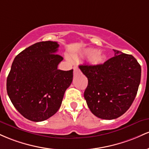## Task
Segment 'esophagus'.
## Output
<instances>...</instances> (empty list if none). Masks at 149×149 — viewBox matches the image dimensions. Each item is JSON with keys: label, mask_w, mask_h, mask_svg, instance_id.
Instances as JSON below:
<instances>
[{"label": "esophagus", "mask_w": 149, "mask_h": 149, "mask_svg": "<svg viewBox=\"0 0 149 149\" xmlns=\"http://www.w3.org/2000/svg\"><path fill=\"white\" fill-rule=\"evenodd\" d=\"M79 72V70L77 68H74V74H76V73Z\"/></svg>", "instance_id": "esophagus-1"}]
</instances>
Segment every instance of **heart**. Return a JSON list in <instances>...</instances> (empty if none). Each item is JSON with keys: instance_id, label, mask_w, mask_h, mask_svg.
Masks as SVG:
<instances>
[{"instance_id": "obj_1", "label": "heart", "mask_w": 149, "mask_h": 149, "mask_svg": "<svg viewBox=\"0 0 149 149\" xmlns=\"http://www.w3.org/2000/svg\"><path fill=\"white\" fill-rule=\"evenodd\" d=\"M81 56L85 58H90V61L93 64L99 65L102 64L104 62V57L101 53H98V51L93 48H86L81 52Z\"/></svg>"}]
</instances>
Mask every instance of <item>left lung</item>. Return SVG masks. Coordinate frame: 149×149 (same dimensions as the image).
Segmentation results:
<instances>
[{"label": "left lung", "instance_id": "1", "mask_svg": "<svg viewBox=\"0 0 149 149\" xmlns=\"http://www.w3.org/2000/svg\"><path fill=\"white\" fill-rule=\"evenodd\" d=\"M115 56L103 64L79 68L88 78L84 98L98 118L113 120L132 104L141 80V66L132 55L113 50Z\"/></svg>", "mask_w": 149, "mask_h": 149}]
</instances>
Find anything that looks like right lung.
Returning <instances> with one entry per match:
<instances>
[{
	"instance_id": "add662e5",
	"label": "right lung",
	"mask_w": 149,
	"mask_h": 149,
	"mask_svg": "<svg viewBox=\"0 0 149 149\" xmlns=\"http://www.w3.org/2000/svg\"><path fill=\"white\" fill-rule=\"evenodd\" d=\"M58 47L55 41L36 43L19 53L12 64L8 95L17 111L31 121H43L56 114L72 81L73 70L58 69L63 60L57 54Z\"/></svg>"
}]
</instances>
